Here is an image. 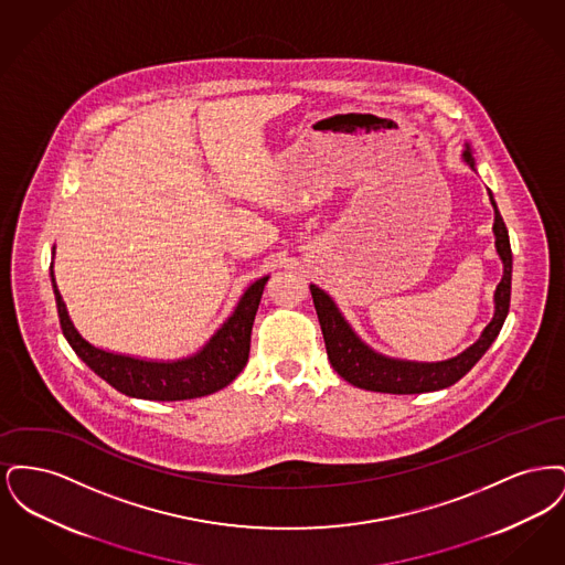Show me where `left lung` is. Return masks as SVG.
Returning a JSON list of instances; mask_svg holds the SVG:
<instances>
[{"mask_svg": "<svg viewBox=\"0 0 565 565\" xmlns=\"http://www.w3.org/2000/svg\"><path fill=\"white\" fill-rule=\"evenodd\" d=\"M463 161L468 162L477 171V162L472 157L470 146L466 143ZM489 201L493 205V235H495V249L504 265L502 281L495 288L493 302L495 313L491 322L484 326L479 341L470 345L468 350L461 351L456 358L443 360V362H411V360H396L387 358L383 353H376L369 348L353 330L348 320L341 316L337 302L323 292L318 286H309L313 305L318 311V320L322 326L323 343L328 351V360L332 369L350 381L351 385L360 390L371 392H383V394H424V392H436L443 387L454 385L461 376L466 375L481 358L489 345L495 341V337L502 330V323L509 316L511 307V279H512V252L509 242V231L498 212V205L493 201V194L489 192Z\"/></svg>", "mask_w": 565, "mask_h": 565, "instance_id": "8db88e82", "label": "left lung"}]
</instances>
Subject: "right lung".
Instances as JSON below:
<instances>
[{"label":"right lung","instance_id":"1","mask_svg":"<svg viewBox=\"0 0 565 565\" xmlns=\"http://www.w3.org/2000/svg\"><path fill=\"white\" fill-rule=\"evenodd\" d=\"M54 300L58 309L61 330L78 353L82 362L109 385L131 398L141 401H190L210 396L217 390L226 387L235 376L239 375L249 358V339L252 323L256 318L267 277H260L243 292L233 316L222 323L214 337L189 358L182 360H141L134 355L111 353L90 345L76 326L72 322L63 296L54 281L53 265H51Z\"/></svg>","mask_w":565,"mask_h":565}]
</instances>
